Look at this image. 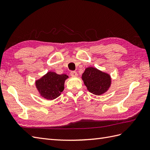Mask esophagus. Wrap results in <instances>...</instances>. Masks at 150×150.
Masks as SVG:
<instances>
[{
    "label": "esophagus",
    "instance_id": "esophagus-1",
    "mask_svg": "<svg viewBox=\"0 0 150 150\" xmlns=\"http://www.w3.org/2000/svg\"><path fill=\"white\" fill-rule=\"evenodd\" d=\"M70 75L72 76H77V73H76L75 71H70Z\"/></svg>",
    "mask_w": 150,
    "mask_h": 150
}]
</instances>
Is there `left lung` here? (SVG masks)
<instances>
[{"label": "left lung", "mask_w": 150, "mask_h": 150, "mask_svg": "<svg viewBox=\"0 0 150 150\" xmlns=\"http://www.w3.org/2000/svg\"><path fill=\"white\" fill-rule=\"evenodd\" d=\"M82 78L88 91L96 95L105 93L111 84L109 75L93 67L86 68Z\"/></svg>", "instance_id": "obj_1"}]
</instances>
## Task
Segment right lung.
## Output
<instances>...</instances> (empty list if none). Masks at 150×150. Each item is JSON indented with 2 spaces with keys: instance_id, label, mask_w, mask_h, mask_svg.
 <instances>
[{
  "instance_id": "add662e5",
  "label": "right lung",
  "mask_w": 150,
  "mask_h": 150,
  "mask_svg": "<svg viewBox=\"0 0 150 150\" xmlns=\"http://www.w3.org/2000/svg\"><path fill=\"white\" fill-rule=\"evenodd\" d=\"M68 77L66 74L58 75L50 71L36 81V86L42 96L52 100L58 97L63 92L64 80Z\"/></svg>"
}]
</instances>
